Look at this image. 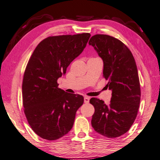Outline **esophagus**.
Returning a JSON list of instances; mask_svg holds the SVG:
<instances>
[{
    "label": "esophagus",
    "instance_id": "esophagus-1",
    "mask_svg": "<svg viewBox=\"0 0 160 160\" xmlns=\"http://www.w3.org/2000/svg\"><path fill=\"white\" fill-rule=\"evenodd\" d=\"M89 101H90V98L88 97L84 98V103L88 104V103H89Z\"/></svg>",
    "mask_w": 160,
    "mask_h": 160
}]
</instances>
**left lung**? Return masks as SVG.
I'll return each mask as SVG.
<instances>
[{
  "mask_svg": "<svg viewBox=\"0 0 160 160\" xmlns=\"http://www.w3.org/2000/svg\"><path fill=\"white\" fill-rule=\"evenodd\" d=\"M88 44L95 48L104 62L103 77L112 90L111 102L92 98L95 108L91 124L95 132L107 138L125 134L136 119L141 100V88L136 62L131 51L112 36L95 35Z\"/></svg>",
  "mask_w": 160,
  "mask_h": 160,
  "instance_id": "obj_1",
  "label": "left lung"
}]
</instances>
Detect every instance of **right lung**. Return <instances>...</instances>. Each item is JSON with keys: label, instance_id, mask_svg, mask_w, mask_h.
<instances>
[{"label": "right lung", "instance_id": "right-lung-1", "mask_svg": "<svg viewBox=\"0 0 160 160\" xmlns=\"http://www.w3.org/2000/svg\"><path fill=\"white\" fill-rule=\"evenodd\" d=\"M90 33L49 36L34 50L27 63L22 82L23 111L39 137L57 140L73 127L83 97L65 92L57 80L86 47Z\"/></svg>", "mask_w": 160, "mask_h": 160}]
</instances>
